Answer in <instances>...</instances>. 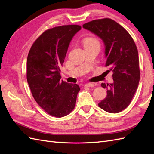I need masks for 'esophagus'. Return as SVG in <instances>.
<instances>
[{"label":"esophagus","mask_w":154,"mask_h":154,"mask_svg":"<svg viewBox=\"0 0 154 154\" xmlns=\"http://www.w3.org/2000/svg\"><path fill=\"white\" fill-rule=\"evenodd\" d=\"M94 85L93 84V83H86L85 85V87H94Z\"/></svg>","instance_id":"obj_1"}]
</instances>
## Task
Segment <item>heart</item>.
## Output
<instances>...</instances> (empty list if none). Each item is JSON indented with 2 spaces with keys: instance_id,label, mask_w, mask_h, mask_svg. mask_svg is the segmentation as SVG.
Instances as JSON below:
<instances>
[{
  "instance_id": "heart-1",
  "label": "heart",
  "mask_w": 154,
  "mask_h": 154,
  "mask_svg": "<svg viewBox=\"0 0 154 154\" xmlns=\"http://www.w3.org/2000/svg\"><path fill=\"white\" fill-rule=\"evenodd\" d=\"M100 44L99 41L94 37H88L84 40V45Z\"/></svg>"
}]
</instances>
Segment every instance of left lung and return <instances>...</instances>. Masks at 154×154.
<instances>
[{
  "mask_svg": "<svg viewBox=\"0 0 154 154\" xmlns=\"http://www.w3.org/2000/svg\"><path fill=\"white\" fill-rule=\"evenodd\" d=\"M83 27L103 41L105 67L113 72L112 83H101V87L107 89V95L98 106L107 112H120L130 105L140 79L136 44L128 31L110 18L94 20Z\"/></svg>",
  "mask_w": 154,
  "mask_h": 154,
  "instance_id": "1",
  "label": "left lung"
}]
</instances>
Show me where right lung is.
<instances>
[{
	"label": "right lung",
	"mask_w": 154,
	"mask_h": 154,
	"mask_svg": "<svg viewBox=\"0 0 154 154\" xmlns=\"http://www.w3.org/2000/svg\"><path fill=\"white\" fill-rule=\"evenodd\" d=\"M81 29L78 25H66L46 30L27 56V80L32 95L42 109L54 117L66 116L75 107L80 87L60 81V68L70 42Z\"/></svg>",
	"instance_id": "right-lung-1"
}]
</instances>
